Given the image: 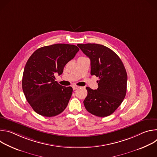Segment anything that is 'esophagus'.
<instances>
[{"label":"esophagus","instance_id":"34e87169","mask_svg":"<svg viewBox=\"0 0 157 157\" xmlns=\"http://www.w3.org/2000/svg\"><path fill=\"white\" fill-rule=\"evenodd\" d=\"M79 87V86H73V90H76V89H78Z\"/></svg>","mask_w":157,"mask_h":157}]
</instances>
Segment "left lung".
I'll return each mask as SVG.
<instances>
[{
	"mask_svg": "<svg viewBox=\"0 0 157 157\" xmlns=\"http://www.w3.org/2000/svg\"><path fill=\"white\" fill-rule=\"evenodd\" d=\"M78 46L91 60V75L99 79L96 90L86 87L85 108L98 117L110 116L126 95L127 75L124 64L116 53L102 44L87 43Z\"/></svg>",
	"mask_w": 157,
	"mask_h": 157,
	"instance_id": "1",
	"label": "left lung"
}]
</instances>
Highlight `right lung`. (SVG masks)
Returning a JSON list of instances; mask_svg holds the SVG:
<instances>
[{
	"label": "right lung",
	"mask_w": 157,
	"mask_h": 157,
	"mask_svg": "<svg viewBox=\"0 0 157 157\" xmlns=\"http://www.w3.org/2000/svg\"><path fill=\"white\" fill-rule=\"evenodd\" d=\"M79 50L74 44L58 43L37 49L29 58L22 78V89L37 114L53 117L68 105L73 88L59 84L55 81V75H61L64 66Z\"/></svg>",
	"instance_id": "obj_1"
}]
</instances>
